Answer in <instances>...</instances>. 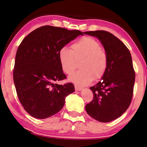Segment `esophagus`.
Here are the masks:
<instances>
[{
    "mask_svg": "<svg viewBox=\"0 0 147 147\" xmlns=\"http://www.w3.org/2000/svg\"><path fill=\"white\" fill-rule=\"evenodd\" d=\"M74 88H75V89L76 91H82V88H81V87H79V86H74Z\"/></svg>",
    "mask_w": 147,
    "mask_h": 147,
    "instance_id": "34e87169",
    "label": "esophagus"
}]
</instances>
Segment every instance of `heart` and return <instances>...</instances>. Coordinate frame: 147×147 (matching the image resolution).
Returning a JSON list of instances; mask_svg holds the SVG:
<instances>
[{"mask_svg":"<svg viewBox=\"0 0 147 147\" xmlns=\"http://www.w3.org/2000/svg\"><path fill=\"white\" fill-rule=\"evenodd\" d=\"M71 49L62 47L58 52L61 68L69 75L75 70L76 61L82 59L80 64L82 69L69 76V81L83 86L104 75L108 67V55L97 41L90 37H84L72 44Z\"/></svg>","mask_w":147,"mask_h":147,"instance_id":"1","label":"heart"}]
</instances>
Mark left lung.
<instances>
[{
	"label": "left lung",
	"instance_id": "obj_1",
	"mask_svg": "<svg viewBox=\"0 0 147 147\" xmlns=\"http://www.w3.org/2000/svg\"><path fill=\"white\" fill-rule=\"evenodd\" d=\"M84 33L97 38L108 58V67L102 80L89 88L94 97L86 106V110L95 120L108 123L123 115L132 98L135 72L131 54L120 39L108 32Z\"/></svg>",
	"mask_w": 147,
	"mask_h": 147
}]
</instances>
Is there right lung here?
<instances>
[{"instance_id":"add662e5","label":"right lung","mask_w":147,"mask_h":147,"mask_svg":"<svg viewBox=\"0 0 147 147\" xmlns=\"http://www.w3.org/2000/svg\"><path fill=\"white\" fill-rule=\"evenodd\" d=\"M80 35L84 34L47 25L34 30L20 44L13 81L19 100L31 116L42 119L54 115L63 107L66 96L74 91L73 84H56L66 78L58 52Z\"/></svg>"}]
</instances>
